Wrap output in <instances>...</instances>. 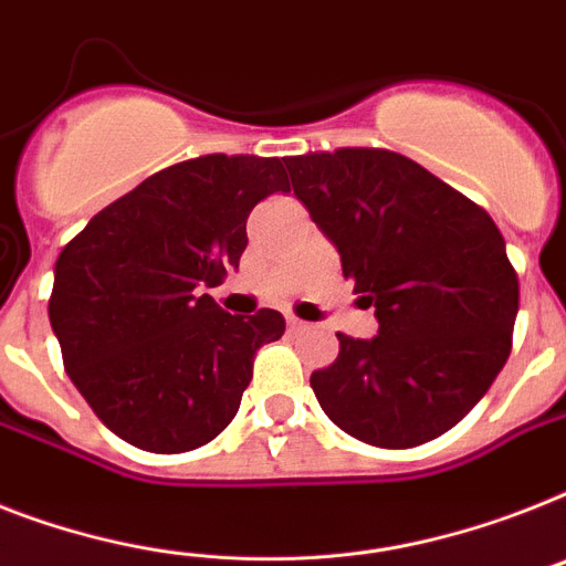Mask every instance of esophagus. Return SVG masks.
<instances>
[{
  "label": "esophagus",
  "instance_id": "34e87169",
  "mask_svg": "<svg viewBox=\"0 0 566 566\" xmlns=\"http://www.w3.org/2000/svg\"><path fill=\"white\" fill-rule=\"evenodd\" d=\"M287 328H291V331H305L307 323H302L298 316H287Z\"/></svg>",
  "mask_w": 566,
  "mask_h": 566
}]
</instances>
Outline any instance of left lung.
<instances>
[{"label": "left lung", "mask_w": 566, "mask_h": 566, "mask_svg": "<svg viewBox=\"0 0 566 566\" xmlns=\"http://www.w3.org/2000/svg\"><path fill=\"white\" fill-rule=\"evenodd\" d=\"M284 165L380 323L375 339L337 334V360L311 375L319 407L375 448L448 433L512 352L521 284L497 223L395 150H316Z\"/></svg>", "instance_id": "obj_1"}]
</instances>
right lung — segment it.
<instances>
[{
  "label": "right lung",
  "mask_w": 566,
  "mask_h": 566,
  "mask_svg": "<svg viewBox=\"0 0 566 566\" xmlns=\"http://www.w3.org/2000/svg\"><path fill=\"white\" fill-rule=\"evenodd\" d=\"M291 191L282 159L206 154L168 165L63 247L49 319L69 378L133 448L186 453L235 418L255 352L284 334L261 307L232 316L218 287L247 250V218Z\"/></svg>",
  "instance_id": "right-lung-1"
}]
</instances>
